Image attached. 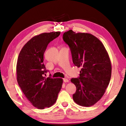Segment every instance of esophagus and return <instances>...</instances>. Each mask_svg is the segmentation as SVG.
I'll list each match as a JSON object with an SVG mask.
<instances>
[{
  "mask_svg": "<svg viewBox=\"0 0 126 126\" xmlns=\"http://www.w3.org/2000/svg\"><path fill=\"white\" fill-rule=\"evenodd\" d=\"M63 82H68V81H69V80H68V79H66V78L63 79Z\"/></svg>",
  "mask_w": 126,
  "mask_h": 126,
  "instance_id": "34e87169",
  "label": "esophagus"
}]
</instances>
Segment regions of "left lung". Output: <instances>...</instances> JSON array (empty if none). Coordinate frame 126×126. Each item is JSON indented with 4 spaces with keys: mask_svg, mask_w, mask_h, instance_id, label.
<instances>
[{
    "mask_svg": "<svg viewBox=\"0 0 126 126\" xmlns=\"http://www.w3.org/2000/svg\"><path fill=\"white\" fill-rule=\"evenodd\" d=\"M69 46L72 62L81 68L79 77L72 78L76 87L73 99L83 107L94 105L104 94L111 76V63L104 45L88 33H76L72 30L63 35Z\"/></svg>",
    "mask_w": 126,
    "mask_h": 126,
    "instance_id": "obj_1",
    "label": "left lung"
}]
</instances>
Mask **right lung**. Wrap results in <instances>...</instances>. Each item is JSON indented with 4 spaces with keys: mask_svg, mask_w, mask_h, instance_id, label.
<instances>
[{
    "mask_svg": "<svg viewBox=\"0 0 126 126\" xmlns=\"http://www.w3.org/2000/svg\"><path fill=\"white\" fill-rule=\"evenodd\" d=\"M60 34V32H45L34 36L24 46L18 56V85L27 99L39 109L54 105L62 87V78L45 77L47 70L44 64V54L48 45Z\"/></svg>",
    "mask_w": 126,
    "mask_h": 126,
    "instance_id": "1",
    "label": "right lung"
}]
</instances>
